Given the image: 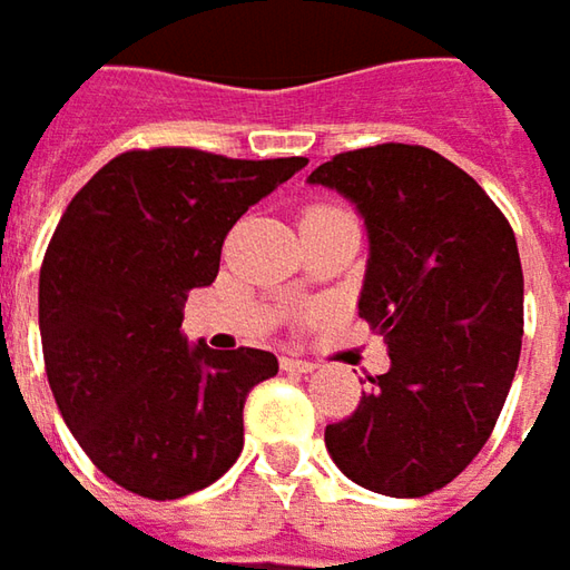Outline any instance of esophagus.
I'll return each mask as SVG.
<instances>
[{
	"instance_id": "obj_1",
	"label": "esophagus",
	"mask_w": 570,
	"mask_h": 570,
	"mask_svg": "<svg viewBox=\"0 0 570 570\" xmlns=\"http://www.w3.org/2000/svg\"><path fill=\"white\" fill-rule=\"evenodd\" d=\"M314 367H317V364L307 362V358H292V355L282 358V371H285V374H311Z\"/></svg>"
}]
</instances>
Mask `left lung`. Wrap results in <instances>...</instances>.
<instances>
[{
  "label": "left lung",
  "instance_id": "obj_1",
  "mask_svg": "<svg viewBox=\"0 0 570 570\" xmlns=\"http://www.w3.org/2000/svg\"><path fill=\"white\" fill-rule=\"evenodd\" d=\"M307 180L362 212L358 314L390 352L358 409L326 425V450L362 489L438 492L485 448L520 362L514 230L466 170L422 145L342 151Z\"/></svg>",
  "mask_w": 570,
  "mask_h": 570
}]
</instances>
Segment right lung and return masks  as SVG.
Listing matches in <instances>:
<instances>
[{"label": "right lung", "mask_w": 570, "mask_h": 570, "mask_svg": "<svg viewBox=\"0 0 570 570\" xmlns=\"http://www.w3.org/2000/svg\"><path fill=\"white\" fill-rule=\"evenodd\" d=\"M304 165L139 148L62 212L40 266L47 381L81 450L126 492L174 501L240 456L247 393L278 362L189 345L184 304L215 282L234 222Z\"/></svg>", "instance_id": "obj_1"}]
</instances>
